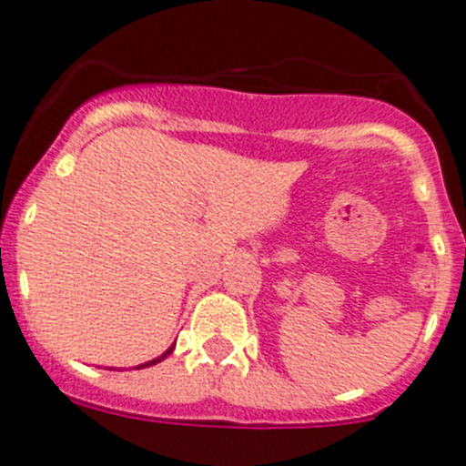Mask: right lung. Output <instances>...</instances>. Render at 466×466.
Here are the masks:
<instances>
[{
	"instance_id": "add662e5",
	"label": "right lung",
	"mask_w": 466,
	"mask_h": 466,
	"mask_svg": "<svg viewBox=\"0 0 466 466\" xmlns=\"http://www.w3.org/2000/svg\"><path fill=\"white\" fill-rule=\"evenodd\" d=\"M172 351H174V347H169V349H167V351H165V353H163V356H160V358H156V360H149V362H145V365H137V367H136V370H145V367H151V365H156V362L165 360V358H167V356H169V353H172Z\"/></svg>"
}]
</instances>
